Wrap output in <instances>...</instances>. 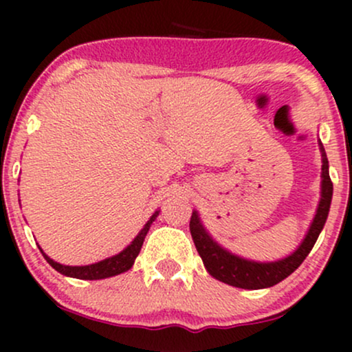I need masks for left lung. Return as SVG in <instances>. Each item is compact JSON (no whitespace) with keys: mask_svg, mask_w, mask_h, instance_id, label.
Wrapping results in <instances>:
<instances>
[{"mask_svg":"<svg viewBox=\"0 0 352 352\" xmlns=\"http://www.w3.org/2000/svg\"><path fill=\"white\" fill-rule=\"evenodd\" d=\"M321 157H322V188H321V201L314 217L311 228L306 235L305 241L300 245V248L294 252L292 256L285 260L274 261V263H254V261L243 260L235 254L228 253L227 250L220 248L215 241L201 227L199 215L195 212L190 218V233H192L193 243L197 246L201 261H204L207 272L217 278L218 281H223L227 285L236 286L243 289H261L270 288L288 278L294 270L300 266L305 258L308 256L314 243H316L319 233L328 218L331 197H333V182H331L328 170V157H326L324 148L321 145Z\"/></svg>","mask_w":352,"mask_h":352,"instance_id":"1","label":"left lung"}]
</instances>
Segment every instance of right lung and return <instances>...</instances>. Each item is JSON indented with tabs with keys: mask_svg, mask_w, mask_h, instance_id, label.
<instances>
[{
	"mask_svg": "<svg viewBox=\"0 0 352 352\" xmlns=\"http://www.w3.org/2000/svg\"><path fill=\"white\" fill-rule=\"evenodd\" d=\"M157 213L151 218V220H148V223L140 230V233L135 236V240L132 241L124 252H120L119 254H116V256L112 258H107V260L99 261V263L87 265V266H64V265L56 263V261H52L47 254H44L43 252L41 253L43 256L46 258L47 263H50L56 272L66 274V276L79 278V280H102V278L116 276V274L127 272V270L134 265V260L137 258V254H139L140 248H142L145 235H147L148 228H151V223L153 221V218L157 217Z\"/></svg>",
	"mask_w": 352,
	"mask_h": 352,
	"instance_id": "add662e5",
	"label": "right lung"
}]
</instances>
